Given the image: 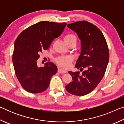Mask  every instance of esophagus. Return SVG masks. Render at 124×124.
I'll list each match as a JSON object with an SVG mask.
<instances>
[{
  "label": "esophagus",
  "instance_id": "1",
  "mask_svg": "<svg viewBox=\"0 0 124 124\" xmlns=\"http://www.w3.org/2000/svg\"><path fill=\"white\" fill-rule=\"evenodd\" d=\"M58 72L59 73H61V74H62V73H66L67 72L66 70H62L61 68H58Z\"/></svg>",
  "mask_w": 124,
  "mask_h": 124
}]
</instances>
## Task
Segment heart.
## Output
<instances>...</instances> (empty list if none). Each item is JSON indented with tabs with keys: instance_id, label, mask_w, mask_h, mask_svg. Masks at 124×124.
<instances>
[{
	"instance_id": "1",
	"label": "heart",
	"mask_w": 124,
	"mask_h": 124,
	"mask_svg": "<svg viewBox=\"0 0 124 124\" xmlns=\"http://www.w3.org/2000/svg\"><path fill=\"white\" fill-rule=\"evenodd\" d=\"M65 42L70 41L71 40H77V37L73 34H68L65 35L64 37ZM71 58L70 57H59L56 59V62L60 65L61 67L63 68H68L70 66Z\"/></svg>"
}]
</instances>
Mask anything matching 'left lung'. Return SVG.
Segmentation results:
<instances>
[{"label": "left lung", "instance_id": "8db88e82", "mask_svg": "<svg viewBox=\"0 0 124 124\" xmlns=\"http://www.w3.org/2000/svg\"><path fill=\"white\" fill-rule=\"evenodd\" d=\"M81 41V52L75 67L83 70L68 73L72 81L66 86L69 93L76 96L89 93L97 86L103 77L109 62V50L103 34L95 25L86 21L68 24Z\"/></svg>", "mask_w": 124, "mask_h": 124}]
</instances>
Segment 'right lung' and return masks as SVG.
Segmentation results:
<instances>
[{
    "label": "right lung",
    "mask_w": 124,
    "mask_h": 124,
    "mask_svg": "<svg viewBox=\"0 0 124 124\" xmlns=\"http://www.w3.org/2000/svg\"><path fill=\"white\" fill-rule=\"evenodd\" d=\"M66 23L41 21L25 29L14 44L12 62L20 83L27 92L37 93L47 89L57 67L51 62L39 67L37 60L43 50L63 32Z\"/></svg>",
    "instance_id": "right-lung-1"
}]
</instances>
